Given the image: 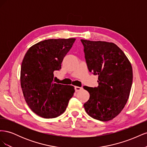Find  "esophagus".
I'll list each match as a JSON object with an SVG mask.
<instances>
[{"label": "esophagus", "mask_w": 147, "mask_h": 147, "mask_svg": "<svg viewBox=\"0 0 147 147\" xmlns=\"http://www.w3.org/2000/svg\"><path fill=\"white\" fill-rule=\"evenodd\" d=\"M82 89L83 88L82 87H78V86H75V91H76V92L80 91V90H82Z\"/></svg>", "instance_id": "1"}]
</instances>
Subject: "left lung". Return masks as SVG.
<instances>
[{"label":"left lung","mask_w":147,"mask_h":147,"mask_svg":"<svg viewBox=\"0 0 147 147\" xmlns=\"http://www.w3.org/2000/svg\"><path fill=\"white\" fill-rule=\"evenodd\" d=\"M88 68L98 75L97 87L84 86L90 99L83 106L88 115L102 121L121 112L130 94L133 73L124 52L112 42L82 39Z\"/></svg>","instance_id":"left-lung-1"}]
</instances>
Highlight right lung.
Here are the masks:
<instances>
[{
    "label": "right lung",
    "instance_id": "add662e5",
    "mask_svg": "<svg viewBox=\"0 0 147 147\" xmlns=\"http://www.w3.org/2000/svg\"><path fill=\"white\" fill-rule=\"evenodd\" d=\"M75 38L48 39L29 48L21 64L20 82L26 103L44 118L63 114L74 96L73 86L53 82L55 70L61 68L64 57Z\"/></svg>",
    "mask_w": 147,
    "mask_h": 147
}]
</instances>
